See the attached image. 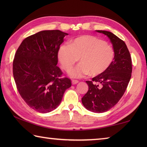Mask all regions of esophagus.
I'll use <instances>...</instances> for the list:
<instances>
[{"instance_id": "34e87169", "label": "esophagus", "mask_w": 147, "mask_h": 147, "mask_svg": "<svg viewBox=\"0 0 147 147\" xmlns=\"http://www.w3.org/2000/svg\"><path fill=\"white\" fill-rule=\"evenodd\" d=\"M78 82H79L78 80H72V84H73V85H76V84H77Z\"/></svg>"}]
</instances>
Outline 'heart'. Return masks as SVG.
Listing matches in <instances>:
<instances>
[{"label":"heart","instance_id":"heart-1","mask_svg":"<svg viewBox=\"0 0 147 147\" xmlns=\"http://www.w3.org/2000/svg\"><path fill=\"white\" fill-rule=\"evenodd\" d=\"M58 60L64 69L69 72L80 59V63L69 73L74 78L90 74L96 76L104 73L112 64L114 51L104 40L92 35H83L72 40L69 45H62Z\"/></svg>","mask_w":147,"mask_h":147}]
</instances>
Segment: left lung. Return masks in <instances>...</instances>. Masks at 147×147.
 Returning <instances> with one entry per match:
<instances>
[{
  "mask_svg": "<svg viewBox=\"0 0 147 147\" xmlns=\"http://www.w3.org/2000/svg\"><path fill=\"white\" fill-rule=\"evenodd\" d=\"M110 39L114 57L104 73L86 81L88 90L82 98L86 109L95 113L109 111L119 101L129 82L132 73L131 58L124 41L107 31L96 30Z\"/></svg>",
  "mask_w": 147,
  "mask_h": 147,
  "instance_id": "1",
  "label": "left lung"
}]
</instances>
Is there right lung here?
I'll return each mask as SVG.
<instances>
[{"instance_id": "1", "label": "right lung", "mask_w": 147, "mask_h": 147, "mask_svg": "<svg viewBox=\"0 0 147 147\" xmlns=\"http://www.w3.org/2000/svg\"><path fill=\"white\" fill-rule=\"evenodd\" d=\"M68 34L60 30L41 31L21 42L14 55L13 76L20 95L31 108L47 113L60 104L71 86L57 66V53Z\"/></svg>"}]
</instances>
